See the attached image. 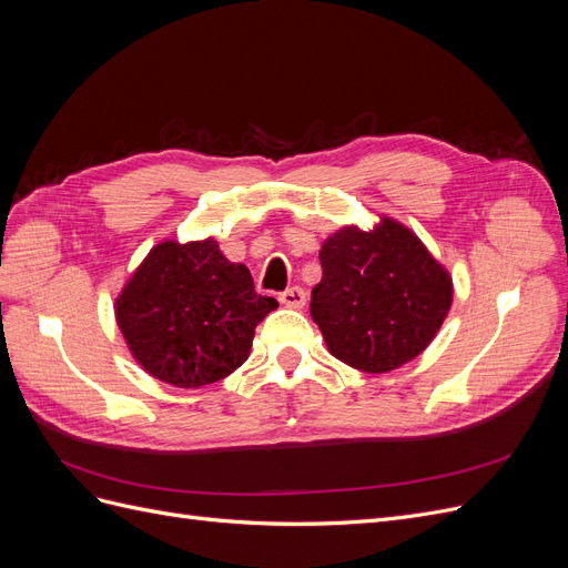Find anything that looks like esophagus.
Here are the masks:
<instances>
[{"label":"esophagus","instance_id":"obj_1","mask_svg":"<svg viewBox=\"0 0 568 568\" xmlns=\"http://www.w3.org/2000/svg\"><path fill=\"white\" fill-rule=\"evenodd\" d=\"M280 301H282L286 307H303L305 301H307V294H305V291H303L301 286H291V288L282 291Z\"/></svg>","mask_w":568,"mask_h":568}]
</instances>
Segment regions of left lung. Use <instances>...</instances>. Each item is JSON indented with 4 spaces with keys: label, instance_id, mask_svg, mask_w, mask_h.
I'll use <instances>...</instances> for the list:
<instances>
[{
    "label": "left lung",
    "instance_id": "1",
    "mask_svg": "<svg viewBox=\"0 0 568 568\" xmlns=\"http://www.w3.org/2000/svg\"><path fill=\"white\" fill-rule=\"evenodd\" d=\"M311 315L341 363L384 374L415 359L453 305V277L415 232L382 217L341 227L322 244Z\"/></svg>",
    "mask_w": 568,
    "mask_h": 568
}]
</instances>
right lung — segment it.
<instances>
[{"label":"right lung","mask_w":568,"mask_h":568,"mask_svg":"<svg viewBox=\"0 0 568 568\" xmlns=\"http://www.w3.org/2000/svg\"><path fill=\"white\" fill-rule=\"evenodd\" d=\"M277 305L255 294L248 267L230 263L215 239L161 242L120 291L115 320L151 376L201 388L246 363L255 326Z\"/></svg>","instance_id":"right-lung-1"}]
</instances>
